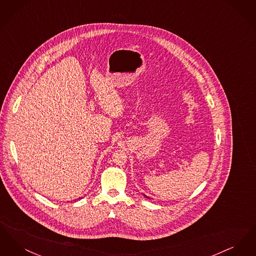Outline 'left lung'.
I'll use <instances>...</instances> for the list:
<instances>
[{
  "instance_id": "8db88e82",
  "label": "left lung",
  "mask_w": 256,
  "mask_h": 256,
  "mask_svg": "<svg viewBox=\"0 0 256 256\" xmlns=\"http://www.w3.org/2000/svg\"><path fill=\"white\" fill-rule=\"evenodd\" d=\"M146 198H148V196H146Z\"/></svg>"
}]
</instances>
